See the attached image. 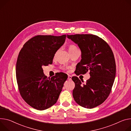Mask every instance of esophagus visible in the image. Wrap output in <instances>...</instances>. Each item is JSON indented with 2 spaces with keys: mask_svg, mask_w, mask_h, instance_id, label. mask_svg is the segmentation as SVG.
Here are the masks:
<instances>
[{
  "mask_svg": "<svg viewBox=\"0 0 131 131\" xmlns=\"http://www.w3.org/2000/svg\"><path fill=\"white\" fill-rule=\"evenodd\" d=\"M67 79L69 80H72V76H71L70 75H68V78H67Z\"/></svg>",
  "mask_w": 131,
  "mask_h": 131,
  "instance_id": "esophagus-1",
  "label": "esophagus"
}]
</instances>
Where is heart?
<instances>
[{"label":"heart","instance_id":"obj_1","mask_svg":"<svg viewBox=\"0 0 131 131\" xmlns=\"http://www.w3.org/2000/svg\"><path fill=\"white\" fill-rule=\"evenodd\" d=\"M68 51L70 54L73 53V52H74L75 51L78 50V49L77 47V46L74 44H69L68 46Z\"/></svg>","mask_w":131,"mask_h":131}]
</instances>
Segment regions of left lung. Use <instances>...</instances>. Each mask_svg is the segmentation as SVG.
Returning <instances> with one entry per match:
<instances>
[{
	"instance_id": "1",
	"label": "left lung",
	"mask_w": 131,
	"mask_h": 131,
	"mask_svg": "<svg viewBox=\"0 0 131 131\" xmlns=\"http://www.w3.org/2000/svg\"><path fill=\"white\" fill-rule=\"evenodd\" d=\"M77 44L81 51V59L76 66V75L88 71L90 78L86 84L76 76L72 79L75 86L73 91L75 101L87 109L102 104L109 96L114 81L116 65L111 47L104 40L93 34L67 35Z\"/></svg>"
}]
</instances>
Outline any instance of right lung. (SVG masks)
Instances as JSON below:
<instances>
[{
	"mask_svg": "<svg viewBox=\"0 0 131 131\" xmlns=\"http://www.w3.org/2000/svg\"><path fill=\"white\" fill-rule=\"evenodd\" d=\"M66 38V35H38L28 40L19 52L16 68L19 91L23 99L35 109L46 110L55 104L67 79L61 72L47 78L42 68L52 64Z\"/></svg>",
	"mask_w": 131,
	"mask_h": 131,
	"instance_id": "1",
	"label": "right lung"
}]
</instances>
